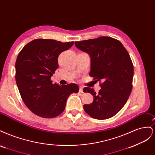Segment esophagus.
Instances as JSON below:
<instances>
[{"mask_svg":"<svg viewBox=\"0 0 155 155\" xmlns=\"http://www.w3.org/2000/svg\"><path fill=\"white\" fill-rule=\"evenodd\" d=\"M83 87L82 86H79V92H80L81 93H83Z\"/></svg>","mask_w":155,"mask_h":155,"instance_id":"obj_1","label":"esophagus"}]
</instances>
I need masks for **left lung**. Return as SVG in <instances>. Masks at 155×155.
I'll list each match as a JSON object with an SVG mask.
<instances>
[{"mask_svg":"<svg viewBox=\"0 0 155 155\" xmlns=\"http://www.w3.org/2000/svg\"><path fill=\"white\" fill-rule=\"evenodd\" d=\"M75 45L90 55V76L103 81L97 94L91 88L83 89L94 96L84 110L95 119L110 118L122 109L132 91L134 68L128 51L120 41L109 37L76 41Z\"/></svg>","mask_w":155,"mask_h":155,"instance_id":"obj_1","label":"left lung"}]
</instances>
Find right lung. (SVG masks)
<instances>
[{
    "mask_svg": "<svg viewBox=\"0 0 155 155\" xmlns=\"http://www.w3.org/2000/svg\"><path fill=\"white\" fill-rule=\"evenodd\" d=\"M73 45V41L37 39L25 45L18 54L16 83L23 101L35 114L55 118L64 110L69 96L78 92L76 84L59 86L50 79L59 67V55Z\"/></svg>",
    "mask_w": 155,
    "mask_h": 155,
    "instance_id": "right-lung-1",
    "label": "right lung"
}]
</instances>
